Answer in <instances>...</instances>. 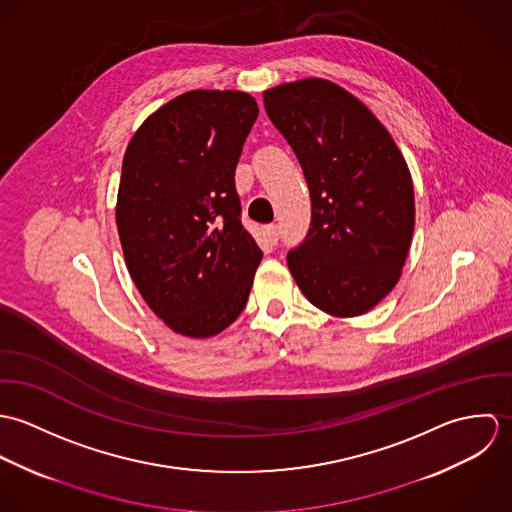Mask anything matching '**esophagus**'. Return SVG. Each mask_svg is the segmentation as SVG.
I'll return each mask as SVG.
<instances>
[{
    "instance_id": "34e87169",
    "label": "esophagus",
    "mask_w": 512,
    "mask_h": 512,
    "mask_svg": "<svg viewBox=\"0 0 512 512\" xmlns=\"http://www.w3.org/2000/svg\"><path fill=\"white\" fill-rule=\"evenodd\" d=\"M266 238L270 244H276L280 238V226L278 224H268L266 226Z\"/></svg>"
}]
</instances>
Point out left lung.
Returning <instances> with one entry per match:
<instances>
[{
    "mask_svg": "<svg viewBox=\"0 0 512 512\" xmlns=\"http://www.w3.org/2000/svg\"><path fill=\"white\" fill-rule=\"evenodd\" d=\"M311 195V228L288 254L301 293L333 317H357L394 290L412 244L408 163L355 94L309 76L264 90Z\"/></svg>",
    "mask_w": 512,
    "mask_h": 512,
    "instance_id": "left-lung-1",
    "label": "left lung"
}]
</instances>
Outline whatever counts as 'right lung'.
I'll use <instances>...</instances> for the list:
<instances>
[{"mask_svg":"<svg viewBox=\"0 0 512 512\" xmlns=\"http://www.w3.org/2000/svg\"><path fill=\"white\" fill-rule=\"evenodd\" d=\"M258 118L240 90H189L126 147L116 224L128 272L149 309L191 339L242 313L262 250L240 224L234 169Z\"/></svg>","mask_w":512,"mask_h":512,"instance_id":"obj_1","label":"right lung"}]
</instances>
